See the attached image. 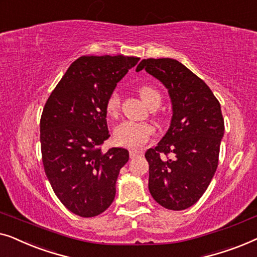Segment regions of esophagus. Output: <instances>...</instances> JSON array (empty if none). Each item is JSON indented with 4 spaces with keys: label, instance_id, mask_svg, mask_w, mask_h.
Returning a JSON list of instances; mask_svg holds the SVG:
<instances>
[{
    "label": "esophagus",
    "instance_id": "esophagus-1",
    "mask_svg": "<svg viewBox=\"0 0 257 257\" xmlns=\"http://www.w3.org/2000/svg\"><path fill=\"white\" fill-rule=\"evenodd\" d=\"M129 155H130V158H135L137 156H141V155H142V151L132 149V150L129 151Z\"/></svg>",
    "mask_w": 257,
    "mask_h": 257
}]
</instances>
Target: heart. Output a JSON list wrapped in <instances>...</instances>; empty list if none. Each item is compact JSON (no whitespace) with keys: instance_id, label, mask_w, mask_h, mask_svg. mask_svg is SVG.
<instances>
[{"instance_id":"1","label":"heart","mask_w":257,"mask_h":257,"mask_svg":"<svg viewBox=\"0 0 257 257\" xmlns=\"http://www.w3.org/2000/svg\"><path fill=\"white\" fill-rule=\"evenodd\" d=\"M140 96L149 107H157L161 103V93L153 86L143 84L137 87ZM120 96L117 92H111L104 101V110L111 118L120 114ZM155 127L148 122L125 121L114 130V141L117 146L125 148H142L155 134Z\"/></svg>"}]
</instances>
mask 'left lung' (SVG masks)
I'll return each instance as SVG.
<instances>
[{"label": "left lung", "instance_id": "left-lung-1", "mask_svg": "<svg viewBox=\"0 0 257 257\" xmlns=\"http://www.w3.org/2000/svg\"><path fill=\"white\" fill-rule=\"evenodd\" d=\"M141 70L163 82L173 109L168 133L146 153L149 191L161 206L182 211L200 199L218 168L221 107L204 80L176 59H143Z\"/></svg>", "mask_w": 257, "mask_h": 257}]
</instances>
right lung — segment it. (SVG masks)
I'll use <instances>...</instances> for the list:
<instances>
[{"mask_svg":"<svg viewBox=\"0 0 257 257\" xmlns=\"http://www.w3.org/2000/svg\"><path fill=\"white\" fill-rule=\"evenodd\" d=\"M139 60L122 55L78 58L43 108L45 175L61 204L82 218L96 216L109 207L118 173L129 160L123 148L101 151L110 136L104 101Z\"/></svg>","mask_w":257,"mask_h":257,"instance_id":"right-lung-1","label":"right lung"}]
</instances>
